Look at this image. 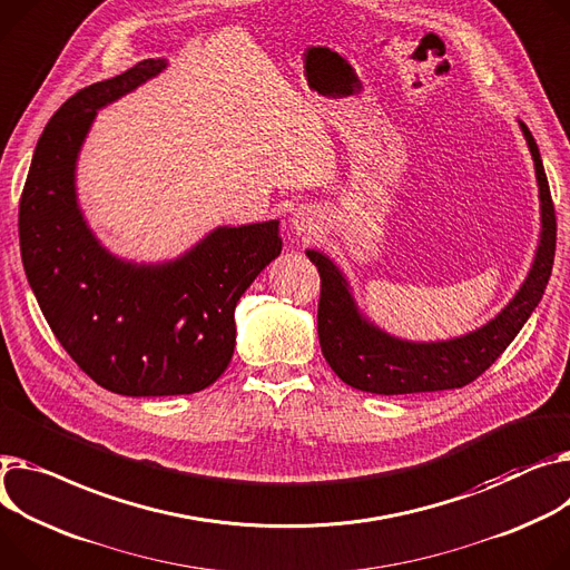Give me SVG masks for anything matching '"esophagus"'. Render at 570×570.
Here are the masks:
<instances>
[{"instance_id":"34e87169","label":"esophagus","mask_w":570,"mask_h":570,"mask_svg":"<svg viewBox=\"0 0 570 570\" xmlns=\"http://www.w3.org/2000/svg\"><path fill=\"white\" fill-rule=\"evenodd\" d=\"M316 222H318V213H316L314 208H309V206L297 208V210L293 213V219H291L293 229H295L297 234H305V236H309V234L316 229Z\"/></svg>"}]
</instances>
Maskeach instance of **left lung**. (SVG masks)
Here are the masks:
<instances>
[{"label": "left lung", "instance_id": "8db88e82", "mask_svg": "<svg viewBox=\"0 0 570 570\" xmlns=\"http://www.w3.org/2000/svg\"><path fill=\"white\" fill-rule=\"evenodd\" d=\"M520 128L532 150L539 180L541 243L532 271L515 297L483 327L459 338L431 341V344H414V341L390 336L360 314L351 286L336 265L325 254L307 249L309 261L321 275V351L346 385L385 396L465 387L507 351L527 318L532 316L552 273L557 217L539 146L524 124H520Z\"/></svg>", "mask_w": 570, "mask_h": 570}]
</instances>
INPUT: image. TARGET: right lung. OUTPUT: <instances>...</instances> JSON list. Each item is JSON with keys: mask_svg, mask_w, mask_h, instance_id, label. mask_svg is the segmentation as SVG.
<instances>
[{"mask_svg": "<svg viewBox=\"0 0 570 570\" xmlns=\"http://www.w3.org/2000/svg\"><path fill=\"white\" fill-rule=\"evenodd\" d=\"M144 59L70 96L36 144L20 197L29 286L63 351L91 381L124 396L195 394L229 366L234 312L282 252L279 222L217 226L176 261L137 265L94 238L75 195V163L96 111L156 78Z\"/></svg>", "mask_w": 570, "mask_h": 570, "instance_id": "right-lung-1", "label": "right lung"}]
</instances>
